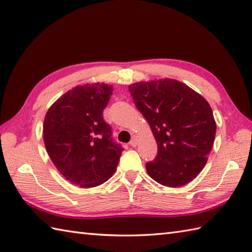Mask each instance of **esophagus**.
Here are the masks:
<instances>
[{
    "instance_id": "esophagus-1",
    "label": "esophagus",
    "mask_w": 252,
    "mask_h": 252,
    "mask_svg": "<svg viewBox=\"0 0 252 252\" xmlns=\"http://www.w3.org/2000/svg\"><path fill=\"white\" fill-rule=\"evenodd\" d=\"M130 145H131L132 147H135V146L137 145V136H136V135H133L132 140H131V142H130Z\"/></svg>"
}]
</instances>
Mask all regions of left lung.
I'll list each match as a JSON object with an SVG mask.
<instances>
[{
    "mask_svg": "<svg viewBox=\"0 0 252 252\" xmlns=\"http://www.w3.org/2000/svg\"><path fill=\"white\" fill-rule=\"evenodd\" d=\"M129 91L158 145L156 158L146 163L148 175L168 187L189 183L205 167L215 142L210 105L174 79L133 83Z\"/></svg>",
    "mask_w": 252,
    "mask_h": 252,
    "instance_id": "8db88e82",
    "label": "left lung"
}]
</instances>
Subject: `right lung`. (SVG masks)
I'll use <instances>...</instances> for the list:
<instances>
[{"label":"right lung","instance_id":"obj_1","mask_svg":"<svg viewBox=\"0 0 252 252\" xmlns=\"http://www.w3.org/2000/svg\"><path fill=\"white\" fill-rule=\"evenodd\" d=\"M111 85H78L47 110L43 125L46 152L67 181L83 189L105 183L116 172L122 147L114 143L103 111Z\"/></svg>","mask_w":252,"mask_h":252}]
</instances>
